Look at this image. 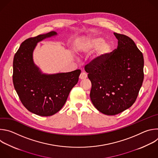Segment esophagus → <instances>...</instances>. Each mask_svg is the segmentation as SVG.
Wrapping results in <instances>:
<instances>
[{"label":"esophagus","mask_w":158,"mask_h":158,"mask_svg":"<svg viewBox=\"0 0 158 158\" xmlns=\"http://www.w3.org/2000/svg\"><path fill=\"white\" fill-rule=\"evenodd\" d=\"M87 77V74L86 73H81V74H80V76H79V78L81 79H85Z\"/></svg>","instance_id":"1"}]
</instances>
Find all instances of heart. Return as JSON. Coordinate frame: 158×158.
<instances>
[{"label": "heart", "instance_id": "b5f03b06", "mask_svg": "<svg viewBox=\"0 0 158 158\" xmlns=\"http://www.w3.org/2000/svg\"><path fill=\"white\" fill-rule=\"evenodd\" d=\"M103 40L102 37L98 36L87 38L81 44L79 51L86 54L95 49L91 60L94 64L101 63L109 56L112 50L110 44Z\"/></svg>", "mask_w": 158, "mask_h": 158}]
</instances>
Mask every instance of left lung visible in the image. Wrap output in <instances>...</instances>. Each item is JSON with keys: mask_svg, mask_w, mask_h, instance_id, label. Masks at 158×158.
Masks as SVG:
<instances>
[{"mask_svg": "<svg viewBox=\"0 0 158 158\" xmlns=\"http://www.w3.org/2000/svg\"><path fill=\"white\" fill-rule=\"evenodd\" d=\"M118 48L99 64L93 61L85 71L92 84L90 98L106 115H116L136 101L144 79V58L129 37L114 33Z\"/></svg>", "mask_w": 158, "mask_h": 158, "instance_id": "1", "label": "left lung"}]
</instances>
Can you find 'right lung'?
<instances>
[{
	"instance_id": "right-lung-1",
	"label": "right lung",
	"mask_w": 158,
	"mask_h": 158,
	"mask_svg": "<svg viewBox=\"0 0 158 158\" xmlns=\"http://www.w3.org/2000/svg\"><path fill=\"white\" fill-rule=\"evenodd\" d=\"M51 31L26 39L20 45L13 61V83L25 107L40 116H50L65 104L73 87L77 83L81 70L46 74L34 63V51L37 43L55 37Z\"/></svg>"
}]
</instances>
